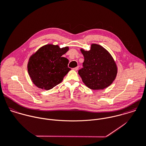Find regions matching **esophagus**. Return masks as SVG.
I'll use <instances>...</instances> for the list:
<instances>
[{
	"instance_id": "34e87169",
	"label": "esophagus",
	"mask_w": 146,
	"mask_h": 146,
	"mask_svg": "<svg viewBox=\"0 0 146 146\" xmlns=\"http://www.w3.org/2000/svg\"><path fill=\"white\" fill-rule=\"evenodd\" d=\"M78 69H79V67L78 66V67H76L74 68L72 70H74V71H77Z\"/></svg>"
}]
</instances>
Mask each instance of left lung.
<instances>
[{"label":"left lung","mask_w":146,"mask_h":146,"mask_svg":"<svg viewBox=\"0 0 146 146\" xmlns=\"http://www.w3.org/2000/svg\"><path fill=\"white\" fill-rule=\"evenodd\" d=\"M84 57L83 68L78 74L83 82L93 90H104L115 80L118 68L110 53L102 46L92 44L88 51L80 49Z\"/></svg>","instance_id":"obj_1"}]
</instances>
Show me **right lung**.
<instances>
[{
    "instance_id": "obj_1",
    "label": "right lung",
    "mask_w": 146,
    "mask_h": 146,
    "mask_svg": "<svg viewBox=\"0 0 146 146\" xmlns=\"http://www.w3.org/2000/svg\"><path fill=\"white\" fill-rule=\"evenodd\" d=\"M68 46L47 44L38 49L29 58L27 68L29 77L38 88L49 90L60 83L70 71L68 60L62 55Z\"/></svg>"
}]
</instances>
